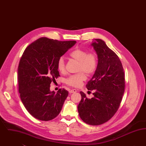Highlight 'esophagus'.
Wrapping results in <instances>:
<instances>
[{
	"label": "esophagus",
	"mask_w": 146,
	"mask_h": 146,
	"mask_svg": "<svg viewBox=\"0 0 146 146\" xmlns=\"http://www.w3.org/2000/svg\"><path fill=\"white\" fill-rule=\"evenodd\" d=\"M76 91H77L76 89H72V90H70L69 92H70V93H75V92H76Z\"/></svg>",
	"instance_id": "obj_1"
}]
</instances>
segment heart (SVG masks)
Returning <instances> with one entry per match:
<instances>
[{"instance_id":"heart-1","label":"heart","mask_w":146,"mask_h":146,"mask_svg":"<svg viewBox=\"0 0 146 146\" xmlns=\"http://www.w3.org/2000/svg\"><path fill=\"white\" fill-rule=\"evenodd\" d=\"M70 56L79 62L76 74L70 76L66 79V83L73 87H79L86 79V73L88 75L93 74L97 67V58L93 53H88L86 51L76 49L73 51ZM57 68L60 73L65 72V62L63 57H60L57 62Z\"/></svg>"}]
</instances>
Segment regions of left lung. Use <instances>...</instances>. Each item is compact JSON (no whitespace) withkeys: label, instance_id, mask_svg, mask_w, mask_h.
<instances>
[{"label":"left lung","instance_id":"left-lung-1","mask_svg":"<svg viewBox=\"0 0 146 146\" xmlns=\"http://www.w3.org/2000/svg\"><path fill=\"white\" fill-rule=\"evenodd\" d=\"M91 45L96 52L98 63L86 87L94 91V97L88 98L80 91L78 111L85 123L98 125L108 121L118 111L125 89V76L119 57L104 40L95 39Z\"/></svg>","mask_w":146,"mask_h":146}]
</instances>
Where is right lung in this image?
<instances>
[{
  "mask_svg": "<svg viewBox=\"0 0 146 146\" xmlns=\"http://www.w3.org/2000/svg\"><path fill=\"white\" fill-rule=\"evenodd\" d=\"M76 42L42 37L23 53L17 70L19 90L22 104L35 118L49 121L61 111L68 92L64 89L51 91L50 84L60 76L58 60Z\"/></svg>",
  "mask_w": 146,
  "mask_h": 146,
  "instance_id": "obj_1",
  "label": "right lung"
}]
</instances>
